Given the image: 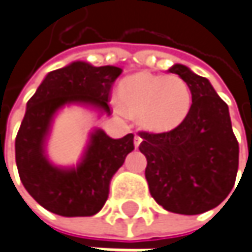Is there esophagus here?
<instances>
[{
  "label": "esophagus",
  "mask_w": 252,
  "mask_h": 252,
  "mask_svg": "<svg viewBox=\"0 0 252 252\" xmlns=\"http://www.w3.org/2000/svg\"><path fill=\"white\" fill-rule=\"evenodd\" d=\"M141 141H142V138H141L140 135H137V134H135V137H134V147H135V148H138V147H140Z\"/></svg>",
  "instance_id": "esophagus-1"
}]
</instances>
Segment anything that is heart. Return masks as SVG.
Returning a JSON list of instances; mask_svg holds the SVG:
<instances>
[{
  "label": "heart",
  "instance_id": "obj_1",
  "mask_svg": "<svg viewBox=\"0 0 252 252\" xmlns=\"http://www.w3.org/2000/svg\"><path fill=\"white\" fill-rule=\"evenodd\" d=\"M118 108L137 115L138 124L151 132H165L180 126L188 115L192 94L178 75L141 71L123 78L117 87Z\"/></svg>",
  "mask_w": 252,
  "mask_h": 252
}]
</instances>
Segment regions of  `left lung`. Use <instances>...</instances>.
Here are the masks:
<instances>
[{"label":"left lung","instance_id":"8db88e82","mask_svg":"<svg viewBox=\"0 0 252 252\" xmlns=\"http://www.w3.org/2000/svg\"><path fill=\"white\" fill-rule=\"evenodd\" d=\"M168 71L188 84L192 104L187 118L170 132H140V151L147 158L145 178L153 198L164 210L202 214L227 200L234 188L238 141L228 105L211 82L183 64H174Z\"/></svg>","mask_w":252,"mask_h":252}]
</instances>
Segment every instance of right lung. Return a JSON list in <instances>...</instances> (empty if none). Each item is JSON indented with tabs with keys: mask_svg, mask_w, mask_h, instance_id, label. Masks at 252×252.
I'll use <instances>...</instances> for the list:
<instances>
[{
	"mask_svg": "<svg viewBox=\"0 0 252 252\" xmlns=\"http://www.w3.org/2000/svg\"><path fill=\"white\" fill-rule=\"evenodd\" d=\"M121 74L114 65L94 67L74 61L51 71L27 102L15 138V161L21 183L41 207L61 217H91L101 211L114 174L134 150V135L111 138L104 129H91L81 157L74 165H57L47 145L57 114L80 105L110 115L108 96Z\"/></svg>",
	"mask_w": 252,
	"mask_h": 252,
	"instance_id": "1",
	"label": "right lung"
}]
</instances>
